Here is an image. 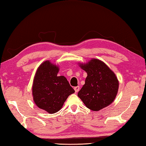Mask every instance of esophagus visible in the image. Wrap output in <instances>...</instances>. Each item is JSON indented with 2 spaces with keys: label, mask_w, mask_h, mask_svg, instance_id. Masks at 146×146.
Instances as JSON below:
<instances>
[{
  "label": "esophagus",
  "mask_w": 146,
  "mask_h": 146,
  "mask_svg": "<svg viewBox=\"0 0 146 146\" xmlns=\"http://www.w3.org/2000/svg\"><path fill=\"white\" fill-rule=\"evenodd\" d=\"M74 89H75V91L76 93L78 92L79 90H80V86H75V88H74Z\"/></svg>",
  "instance_id": "1"
}]
</instances>
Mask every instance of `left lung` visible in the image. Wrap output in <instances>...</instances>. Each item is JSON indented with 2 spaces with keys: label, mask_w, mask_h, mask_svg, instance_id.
<instances>
[{
  "label": "left lung",
  "mask_w": 146,
  "mask_h": 146,
  "mask_svg": "<svg viewBox=\"0 0 146 146\" xmlns=\"http://www.w3.org/2000/svg\"><path fill=\"white\" fill-rule=\"evenodd\" d=\"M78 64L87 73L85 85L78 93L83 104L94 111L110 105L116 97L119 86L113 71L104 62L95 58Z\"/></svg>",
  "instance_id": "left-lung-1"
}]
</instances>
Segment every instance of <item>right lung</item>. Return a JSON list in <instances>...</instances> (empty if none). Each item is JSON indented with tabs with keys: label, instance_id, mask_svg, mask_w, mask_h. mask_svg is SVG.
Returning a JSON list of instances; mask_svg holds the SVG:
<instances>
[{
	"label": "right lung",
	"instance_id": "obj_1",
	"mask_svg": "<svg viewBox=\"0 0 146 146\" xmlns=\"http://www.w3.org/2000/svg\"><path fill=\"white\" fill-rule=\"evenodd\" d=\"M59 70L58 65L46 60L39 65L34 77V102L49 113L60 110L68 96L75 93L64 76H58Z\"/></svg>",
	"mask_w": 146,
	"mask_h": 146
}]
</instances>
